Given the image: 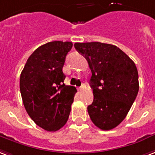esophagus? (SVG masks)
<instances>
[{"label": "esophagus", "instance_id": "obj_1", "mask_svg": "<svg viewBox=\"0 0 155 155\" xmlns=\"http://www.w3.org/2000/svg\"><path fill=\"white\" fill-rule=\"evenodd\" d=\"M84 87H85V85H84V84H82V85H81V87H79V88H78V89H79V91H81V90H83L84 89Z\"/></svg>", "mask_w": 155, "mask_h": 155}]
</instances>
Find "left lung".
<instances>
[{
    "label": "left lung",
    "mask_w": 155,
    "mask_h": 155,
    "mask_svg": "<svg viewBox=\"0 0 155 155\" xmlns=\"http://www.w3.org/2000/svg\"><path fill=\"white\" fill-rule=\"evenodd\" d=\"M92 72L94 101L88 106L93 123L104 130L117 127L127 117L139 91L136 64L117 46L99 42H76Z\"/></svg>",
    "instance_id": "left-lung-1"
}]
</instances>
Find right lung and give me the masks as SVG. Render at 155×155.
I'll return each instance as SVG.
<instances>
[{"mask_svg": "<svg viewBox=\"0 0 155 155\" xmlns=\"http://www.w3.org/2000/svg\"><path fill=\"white\" fill-rule=\"evenodd\" d=\"M72 42L53 41L31 54L19 79L23 104L31 119L48 131H56L69 118L76 88L64 84L62 71Z\"/></svg>", "mask_w": 155, "mask_h": 155, "instance_id": "add662e5", "label": "right lung"}]
</instances>
